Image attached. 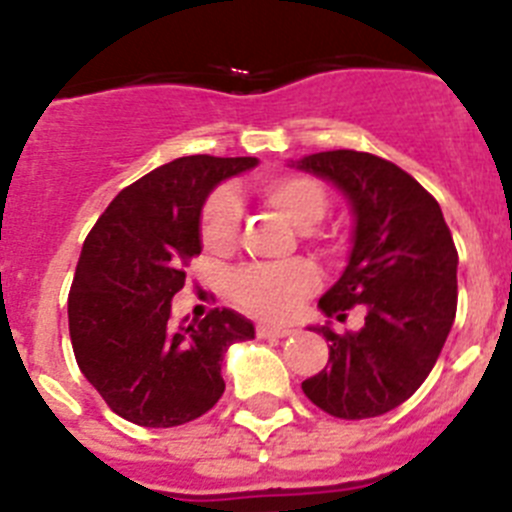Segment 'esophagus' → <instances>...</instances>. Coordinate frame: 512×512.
I'll list each match as a JSON object with an SVG mask.
<instances>
[{
  "instance_id": "1",
  "label": "esophagus",
  "mask_w": 512,
  "mask_h": 512,
  "mask_svg": "<svg viewBox=\"0 0 512 512\" xmlns=\"http://www.w3.org/2000/svg\"><path fill=\"white\" fill-rule=\"evenodd\" d=\"M256 336L259 338H287L292 336V328H277V325H256Z\"/></svg>"
}]
</instances>
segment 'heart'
<instances>
[{"instance_id": "obj_1", "label": "heart", "mask_w": 512, "mask_h": 512, "mask_svg": "<svg viewBox=\"0 0 512 512\" xmlns=\"http://www.w3.org/2000/svg\"><path fill=\"white\" fill-rule=\"evenodd\" d=\"M266 205L300 233H310L328 212V192L310 176H271L259 187ZM241 230V205L230 189L210 194L200 215L202 246L210 253H228ZM318 287V274L305 261L261 264L238 269L230 277V297L238 307L264 320H287L300 302Z\"/></svg>"}]
</instances>
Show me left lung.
<instances>
[{
    "label": "left lung",
    "instance_id": "obj_1",
    "mask_svg": "<svg viewBox=\"0 0 512 512\" xmlns=\"http://www.w3.org/2000/svg\"><path fill=\"white\" fill-rule=\"evenodd\" d=\"M287 166L333 184L354 217L346 269L320 312L343 320L366 307L364 325L346 336L310 325L330 341V359L302 392L343 420L390 413L431 374L454 325L459 256L449 225L413 176L372 153L323 151Z\"/></svg>",
    "mask_w": 512,
    "mask_h": 512
}]
</instances>
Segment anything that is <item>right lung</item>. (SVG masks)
I'll use <instances>...</instances> for the list:
<instances>
[{"instance_id": "add662e5", "label": "right lung", "mask_w": 512, "mask_h": 512, "mask_svg": "<svg viewBox=\"0 0 512 512\" xmlns=\"http://www.w3.org/2000/svg\"><path fill=\"white\" fill-rule=\"evenodd\" d=\"M259 158L184 156L122 189L87 235L69 295V333L81 374L120 418L174 428L225 392L223 356L251 341L241 312L171 323L182 266L202 251L200 215L220 182Z\"/></svg>"}]
</instances>
